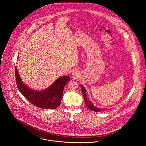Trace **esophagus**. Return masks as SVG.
Returning <instances> with one entry per match:
<instances>
[{"instance_id": "esophagus-1", "label": "esophagus", "mask_w": 146, "mask_h": 146, "mask_svg": "<svg viewBox=\"0 0 146 146\" xmlns=\"http://www.w3.org/2000/svg\"><path fill=\"white\" fill-rule=\"evenodd\" d=\"M72 77H73V78H78V77L80 76V73H79V72H78V71L75 70V71H74V72L72 73Z\"/></svg>"}]
</instances>
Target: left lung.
Instances as JSON below:
<instances>
[{
    "instance_id": "8db88e82",
    "label": "left lung",
    "mask_w": 146,
    "mask_h": 146,
    "mask_svg": "<svg viewBox=\"0 0 146 146\" xmlns=\"http://www.w3.org/2000/svg\"><path fill=\"white\" fill-rule=\"evenodd\" d=\"M81 87V90H82V94H83V96H84V100H85V102H86V105L87 106V107L90 109L91 110V111H96V112H99V111H103V110H109V109H102V108H98L97 107H96L95 106H94L92 103L91 102V101H90V100L88 99L87 98V94H86V88L83 87V86L82 84H81L80 86Z\"/></svg>"
}]
</instances>
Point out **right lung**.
<instances>
[{
    "label": "right lung",
    "instance_id": "obj_1",
    "mask_svg": "<svg viewBox=\"0 0 146 146\" xmlns=\"http://www.w3.org/2000/svg\"><path fill=\"white\" fill-rule=\"evenodd\" d=\"M15 73L17 87L20 92L32 105L44 109H54L59 106L61 102L64 87L70 80L69 76H62L57 78L47 88L41 91H36L30 88L23 82L17 66H15Z\"/></svg>",
    "mask_w": 146,
    "mask_h": 146
}]
</instances>
